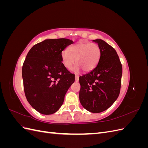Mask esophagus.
Instances as JSON below:
<instances>
[{
    "instance_id": "esophagus-1",
    "label": "esophagus",
    "mask_w": 148,
    "mask_h": 148,
    "mask_svg": "<svg viewBox=\"0 0 148 148\" xmlns=\"http://www.w3.org/2000/svg\"><path fill=\"white\" fill-rule=\"evenodd\" d=\"M79 81V77L78 75H75V82H78Z\"/></svg>"
}]
</instances>
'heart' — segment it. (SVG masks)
Listing matches in <instances>:
<instances>
[{
  "label": "heart",
  "mask_w": 148,
  "mask_h": 148,
  "mask_svg": "<svg viewBox=\"0 0 148 148\" xmlns=\"http://www.w3.org/2000/svg\"><path fill=\"white\" fill-rule=\"evenodd\" d=\"M100 48L96 43L80 42L70 47L69 51L65 49L61 57L64 66L71 69L76 62L78 64L74 69L77 71L81 69L84 71H89L96 66L100 57Z\"/></svg>",
  "instance_id": "obj_1"
}]
</instances>
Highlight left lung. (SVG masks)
<instances>
[{"label":"left lung","mask_w":148,"mask_h":148,"mask_svg":"<svg viewBox=\"0 0 148 148\" xmlns=\"http://www.w3.org/2000/svg\"><path fill=\"white\" fill-rule=\"evenodd\" d=\"M100 48L97 65L79 78V101L92 113L107 110L118 98L121 87L122 66L115 49L102 39L93 40Z\"/></svg>","instance_id":"1"}]
</instances>
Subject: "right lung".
I'll return each mask as SVG.
<instances>
[{
  "label": "right lung",
  "mask_w": 148,
  "mask_h": 148,
  "mask_svg": "<svg viewBox=\"0 0 148 148\" xmlns=\"http://www.w3.org/2000/svg\"><path fill=\"white\" fill-rule=\"evenodd\" d=\"M73 41L46 39L33 46L22 67L26 99L36 110L50 115L63 104L65 94L75 82V75L64 66L61 53Z\"/></svg>",
  "instance_id": "1"
}]
</instances>
